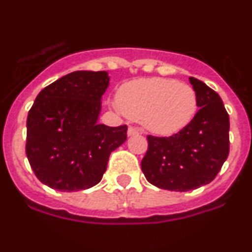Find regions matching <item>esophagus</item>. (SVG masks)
<instances>
[{"instance_id":"1","label":"esophagus","mask_w":252,"mask_h":252,"mask_svg":"<svg viewBox=\"0 0 252 252\" xmlns=\"http://www.w3.org/2000/svg\"><path fill=\"white\" fill-rule=\"evenodd\" d=\"M141 130L137 128V126H129L128 128V136H136V134H139Z\"/></svg>"}]
</instances>
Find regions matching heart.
Segmentation results:
<instances>
[{
    "instance_id": "heart-1",
    "label": "heart",
    "mask_w": 252,
    "mask_h": 252,
    "mask_svg": "<svg viewBox=\"0 0 252 252\" xmlns=\"http://www.w3.org/2000/svg\"><path fill=\"white\" fill-rule=\"evenodd\" d=\"M116 103L128 118L141 120L150 132L172 136L193 119L197 94L189 84L174 79L141 78L120 87Z\"/></svg>"
}]
</instances>
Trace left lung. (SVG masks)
Segmentation results:
<instances>
[{
	"label": "left lung",
	"instance_id": "1",
	"mask_svg": "<svg viewBox=\"0 0 252 252\" xmlns=\"http://www.w3.org/2000/svg\"><path fill=\"white\" fill-rule=\"evenodd\" d=\"M200 107L181 132L147 136L141 168L146 179L162 189L191 191L217 177L229 154V116L220 96L204 82L189 78Z\"/></svg>",
	"mask_w": 252,
	"mask_h": 252
}]
</instances>
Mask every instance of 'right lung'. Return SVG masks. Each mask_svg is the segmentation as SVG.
<instances>
[{
    "label": "right lung",
    "mask_w": 252,
    "mask_h": 252,
    "mask_svg": "<svg viewBox=\"0 0 252 252\" xmlns=\"http://www.w3.org/2000/svg\"><path fill=\"white\" fill-rule=\"evenodd\" d=\"M106 71H73L39 92L27 119L25 152L35 177L58 191L96 186L126 126L98 124Z\"/></svg>",
    "instance_id": "right-lung-1"
}]
</instances>
